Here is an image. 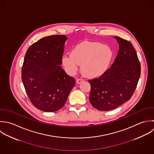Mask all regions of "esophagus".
<instances>
[{
	"label": "esophagus",
	"mask_w": 154,
	"mask_h": 154,
	"mask_svg": "<svg viewBox=\"0 0 154 154\" xmlns=\"http://www.w3.org/2000/svg\"><path fill=\"white\" fill-rule=\"evenodd\" d=\"M84 80L83 79H81V78H78V79H76V82L78 83V84H80V83H81L82 82H83Z\"/></svg>",
	"instance_id": "34e87169"
}]
</instances>
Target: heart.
I'll return each instance as SVG.
<instances>
[{
    "mask_svg": "<svg viewBox=\"0 0 154 154\" xmlns=\"http://www.w3.org/2000/svg\"><path fill=\"white\" fill-rule=\"evenodd\" d=\"M112 57L110 49L98 42H84L75 47L71 55L63 58V63L69 73H74L81 66L82 73L87 77L101 75L107 69Z\"/></svg>",
    "mask_w": 154,
    "mask_h": 154,
    "instance_id": "1",
    "label": "heart"
}]
</instances>
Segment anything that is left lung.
Returning a JSON list of instances; mask_svg holds the SVG:
<instances>
[{"label":"left lung","mask_w":154,"mask_h":154,"mask_svg":"<svg viewBox=\"0 0 154 154\" xmlns=\"http://www.w3.org/2000/svg\"><path fill=\"white\" fill-rule=\"evenodd\" d=\"M119 50L111 66L99 78L89 79L90 102L101 111L113 110L132 97L140 76V63L128 41L115 36Z\"/></svg>","instance_id":"obj_1"}]
</instances>
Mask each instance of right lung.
Returning <instances> with one entry per match:
<instances>
[{"label":"right lung","instance_id":"obj_1","mask_svg":"<svg viewBox=\"0 0 154 154\" xmlns=\"http://www.w3.org/2000/svg\"><path fill=\"white\" fill-rule=\"evenodd\" d=\"M65 35L44 37L33 44L24 57L21 79L28 97L37 109L60 110L75 85L74 78L63 69Z\"/></svg>","mask_w":154,"mask_h":154}]
</instances>
